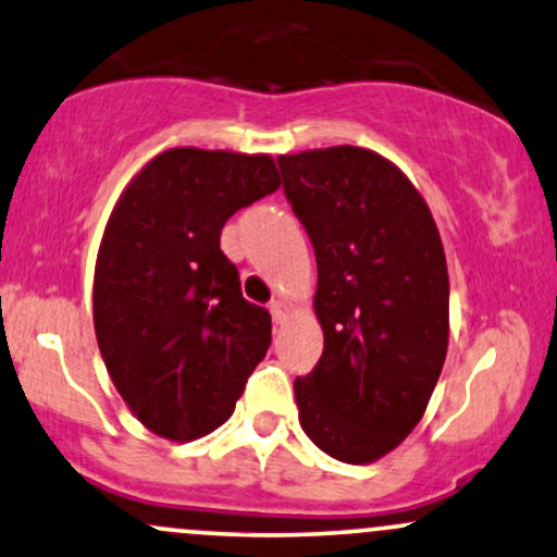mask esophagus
<instances>
[{"instance_id": "obj_1", "label": "esophagus", "mask_w": 557, "mask_h": 557, "mask_svg": "<svg viewBox=\"0 0 557 557\" xmlns=\"http://www.w3.org/2000/svg\"><path fill=\"white\" fill-rule=\"evenodd\" d=\"M270 311H272L274 322H283V319L287 317V304H285V300H272Z\"/></svg>"}]
</instances>
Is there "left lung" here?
Here are the masks:
<instances>
[{
    "label": "left lung",
    "instance_id": "1",
    "mask_svg": "<svg viewBox=\"0 0 557 557\" xmlns=\"http://www.w3.org/2000/svg\"><path fill=\"white\" fill-rule=\"evenodd\" d=\"M283 190L317 257L322 359L296 380L311 443L372 463L419 424L447 354L450 285L430 207L359 146L280 157Z\"/></svg>",
    "mask_w": 557,
    "mask_h": 557
}]
</instances>
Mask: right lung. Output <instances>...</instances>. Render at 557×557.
Returning <instances> with one entry per match:
<instances>
[{"mask_svg":"<svg viewBox=\"0 0 557 557\" xmlns=\"http://www.w3.org/2000/svg\"><path fill=\"white\" fill-rule=\"evenodd\" d=\"M280 188L272 157L170 149L133 177L96 257L94 327L114 387L144 426L188 443L233 413L272 343L220 233Z\"/></svg>","mask_w":557,"mask_h":557,"instance_id":"right-lung-1","label":"right lung"}]
</instances>
